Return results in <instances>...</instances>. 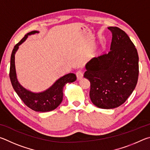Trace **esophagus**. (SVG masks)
Segmentation results:
<instances>
[{"label":"esophagus","instance_id":"1","mask_svg":"<svg viewBox=\"0 0 150 150\" xmlns=\"http://www.w3.org/2000/svg\"><path fill=\"white\" fill-rule=\"evenodd\" d=\"M76 77L78 80H80L83 78V72L82 70H78L76 72Z\"/></svg>","mask_w":150,"mask_h":150}]
</instances>
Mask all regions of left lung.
<instances>
[{
    "instance_id": "left-lung-1",
    "label": "left lung",
    "mask_w": 150,
    "mask_h": 150,
    "mask_svg": "<svg viewBox=\"0 0 150 150\" xmlns=\"http://www.w3.org/2000/svg\"><path fill=\"white\" fill-rule=\"evenodd\" d=\"M108 29L112 33L111 51L91 59L83 75L90 82L91 102L105 109L116 108L127 101L139 74L138 51L129 37L117 27Z\"/></svg>"
}]
</instances>
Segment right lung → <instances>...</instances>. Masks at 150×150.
Segmentation results:
<instances>
[{
	"instance_id": "1",
	"label": "right lung",
	"mask_w": 150,
	"mask_h": 150,
	"mask_svg": "<svg viewBox=\"0 0 150 150\" xmlns=\"http://www.w3.org/2000/svg\"><path fill=\"white\" fill-rule=\"evenodd\" d=\"M39 33L38 31H32L28 33L22 40L14 46L10 58V78L12 87L18 96L29 108L38 112H48L52 111L61 103L63 98V88L67 83L75 82L76 76L74 74L69 73L60 78L47 90L39 93L32 92L20 84L17 79L15 67V54L19 46L22 44L28 35Z\"/></svg>"
}]
</instances>
